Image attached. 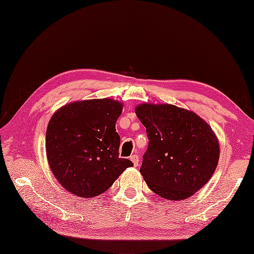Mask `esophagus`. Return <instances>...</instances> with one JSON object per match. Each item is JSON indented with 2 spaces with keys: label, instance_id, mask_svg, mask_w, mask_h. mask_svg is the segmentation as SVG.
<instances>
[{
  "label": "esophagus",
  "instance_id": "obj_1",
  "mask_svg": "<svg viewBox=\"0 0 254 254\" xmlns=\"http://www.w3.org/2000/svg\"><path fill=\"white\" fill-rule=\"evenodd\" d=\"M130 160H131L132 163H134L135 166L138 165V163H139V157H138V155L136 154V153H135V154H132V155L130 156Z\"/></svg>",
  "mask_w": 254,
  "mask_h": 254
}]
</instances>
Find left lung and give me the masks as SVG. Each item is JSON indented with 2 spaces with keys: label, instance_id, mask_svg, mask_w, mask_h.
Wrapping results in <instances>:
<instances>
[{
  "label": "left lung",
  "instance_id": "8db88e82",
  "mask_svg": "<svg viewBox=\"0 0 254 254\" xmlns=\"http://www.w3.org/2000/svg\"><path fill=\"white\" fill-rule=\"evenodd\" d=\"M135 111L148 137L139 171L149 189L170 200L192 196L218 163L214 131L194 112L172 105L144 103Z\"/></svg>",
  "mask_w": 254,
  "mask_h": 254
}]
</instances>
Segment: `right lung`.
I'll list each match as a JSON object with an SVG mask.
<instances>
[{
    "mask_svg": "<svg viewBox=\"0 0 254 254\" xmlns=\"http://www.w3.org/2000/svg\"><path fill=\"white\" fill-rule=\"evenodd\" d=\"M122 103L93 99L69 103L53 115L46 131L51 170L64 188L82 198L105 192L134 164L119 157L116 122Z\"/></svg>",
    "mask_w": 254,
    "mask_h": 254,
    "instance_id": "add662e5",
    "label": "right lung"
}]
</instances>
